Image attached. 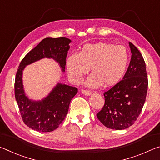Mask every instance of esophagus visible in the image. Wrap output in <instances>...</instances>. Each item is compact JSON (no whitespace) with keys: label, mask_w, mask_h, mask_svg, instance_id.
<instances>
[{"label":"esophagus","mask_w":160,"mask_h":160,"mask_svg":"<svg viewBox=\"0 0 160 160\" xmlns=\"http://www.w3.org/2000/svg\"><path fill=\"white\" fill-rule=\"evenodd\" d=\"M82 93L83 94H85V95H86V96H90V95H91L92 94V92L91 91H90V90H82Z\"/></svg>","instance_id":"esophagus-1"}]
</instances>
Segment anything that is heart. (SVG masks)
Wrapping results in <instances>:
<instances>
[{
  "label": "heart",
  "instance_id": "b5f03b06",
  "mask_svg": "<svg viewBox=\"0 0 160 160\" xmlns=\"http://www.w3.org/2000/svg\"><path fill=\"white\" fill-rule=\"evenodd\" d=\"M129 56L123 46L97 43L84 46L80 53H72L67 59V69L74 82H82L83 76L93 72L86 80L89 88L105 84L113 86L120 82L128 68Z\"/></svg>",
  "mask_w": 160,
  "mask_h": 160
}]
</instances>
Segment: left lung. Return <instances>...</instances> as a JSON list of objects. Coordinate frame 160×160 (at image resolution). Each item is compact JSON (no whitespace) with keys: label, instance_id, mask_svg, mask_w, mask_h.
I'll use <instances>...</instances> for the list:
<instances>
[{"label":"left lung","instance_id":"8db88e82","mask_svg":"<svg viewBox=\"0 0 160 160\" xmlns=\"http://www.w3.org/2000/svg\"><path fill=\"white\" fill-rule=\"evenodd\" d=\"M131 60L123 80L104 93L105 103L97 114L103 125L123 130L135 123L141 113L147 95L148 80L144 59L129 42Z\"/></svg>","mask_w":160,"mask_h":160}]
</instances>
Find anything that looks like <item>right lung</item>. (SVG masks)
Wrapping results in <instances>:
<instances>
[{
  "instance_id": "add662e5",
  "label": "right lung",
  "mask_w": 160,
  "mask_h": 160,
  "mask_svg": "<svg viewBox=\"0 0 160 160\" xmlns=\"http://www.w3.org/2000/svg\"><path fill=\"white\" fill-rule=\"evenodd\" d=\"M71 40L66 37L45 38L22 60L16 73L15 96L22 118L29 128L39 132H51L63 122L78 88L58 82L41 100L29 99L24 90L22 74L25 67L43 58H52L65 72L66 59Z\"/></svg>"
}]
</instances>
